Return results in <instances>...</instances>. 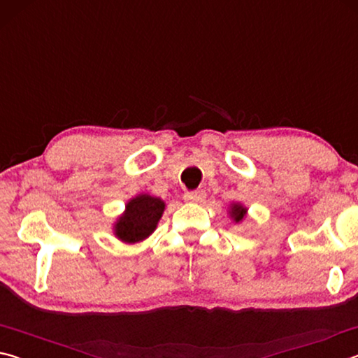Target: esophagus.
Segmentation results:
<instances>
[{"mask_svg":"<svg viewBox=\"0 0 358 358\" xmlns=\"http://www.w3.org/2000/svg\"><path fill=\"white\" fill-rule=\"evenodd\" d=\"M205 197H207V194L202 189H196V191H189L185 194V201L186 202H192V203H201L205 201Z\"/></svg>","mask_w":358,"mask_h":358,"instance_id":"1","label":"esophagus"}]
</instances>
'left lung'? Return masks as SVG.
<instances>
[{"mask_svg": "<svg viewBox=\"0 0 358 358\" xmlns=\"http://www.w3.org/2000/svg\"><path fill=\"white\" fill-rule=\"evenodd\" d=\"M227 215L230 220H232L235 224H240L243 222V220L248 215V208L245 207L243 203L240 202H232L229 205V210H227Z\"/></svg>", "mask_w": 358, "mask_h": 358, "instance_id": "obj_1", "label": "left lung"}]
</instances>
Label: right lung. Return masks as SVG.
I'll return each mask as SVG.
<instances>
[{"label": "right lung", "mask_w": 358, "mask_h": 358, "mask_svg": "<svg viewBox=\"0 0 358 358\" xmlns=\"http://www.w3.org/2000/svg\"><path fill=\"white\" fill-rule=\"evenodd\" d=\"M166 202L156 196L141 192L129 199L124 211L113 222L112 232L126 245L141 243L155 232L159 224Z\"/></svg>", "instance_id": "obj_1"}]
</instances>
